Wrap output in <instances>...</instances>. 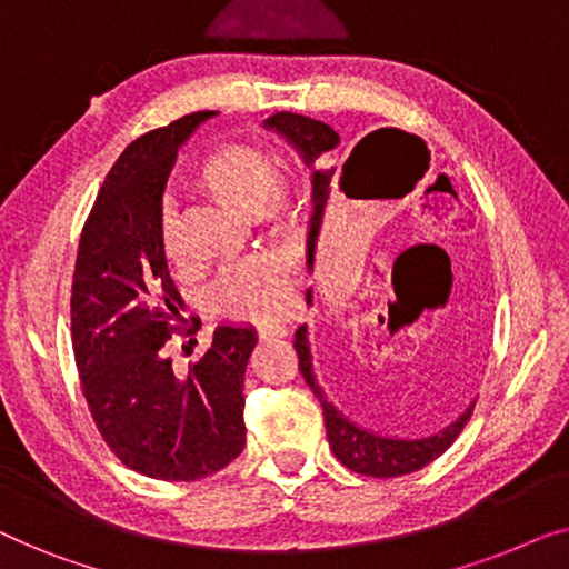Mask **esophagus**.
I'll use <instances>...</instances> for the list:
<instances>
[{
    "mask_svg": "<svg viewBox=\"0 0 569 569\" xmlns=\"http://www.w3.org/2000/svg\"><path fill=\"white\" fill-rule=\"evenodd\" d=\"M261 339H277V337H287V326H263L259 329Z\"/></svg>",
    "mask_w": 569,
    "mask_h": 569,
    "instance_id": "34e87169",
    "label": "esophagus"
}]
</instances>
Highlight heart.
Wrapping results in <instances>:
<instances>
[{
	"label": "heart",
	"instance_id": "1",
	"mask_svg": "<svg viewBox=\"0 0 569 569\" xmlns=\"http://www.w3.org/2000/svg\"><path fill=\"white\" fill-rule=\"evenodd\" d=\"M199 186L217 204L246 217H261L271 224H284L287 197L277 160L253 147H228L214 152L199 170ZM162 251L173 267H183L176 222H162ZM295 279L290 263L282 259H253L243 267L224 271L209 290V308L230 321L274 323L292 306Z\"/></svg>",
	"mask_w": 569,
	"mask_h": 569
}]
</instances>
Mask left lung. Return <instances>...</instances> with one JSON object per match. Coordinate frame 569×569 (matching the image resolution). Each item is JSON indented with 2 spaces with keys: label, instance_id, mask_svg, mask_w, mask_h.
Returning a JSON list of instances; mask_svg holds the SVG:
<instances>
[{
  "label": "left lung",
  "instance_id": "1",
  "mask_svg": "<svg viewBox=\"0 0 569 569\" xmlns=\"http://www.w3.org/2000/svg\"><path fill=\"white\" fill-rule=\"evenodd\" d=\"M263 127L277 131V134H282L287 142L302 154L306 166H313L321 154L331 152L333 147L339 144V134L329 127V123L308 119V116H300V113H287V111L274 113L263 121ZM360 147L362 142L355 147L352 154H349V160L345 162V176H341L345 181L339 186L349 183V176H352V166H355V154L360 152ZM331 178H333V168L313 170V217H310V232H308V267L310 269H313V253H316L318 230H321V222H323V209L331 193ZM308 300H310V292H308ZM295 352H298L302 378H306L310 391L318 396V401H321L323 407L326 435H329V446L333 450V456H337L347 469L365 473V477H376V479L401 477V473L419 471L422 466L435 461V458L442 456L450 446H453V440L461 435L466 422L471 419L473 403H477L471 401L456 422L442 427L440 432L430 435V438H388V435L365 430V427L349 422V419L341 415L333 403L326 401V396L321 391V386H318L316 372H313V357H310L306 323L295 331Z\"/></svg>",
  "mask_w": 569,
  "mask_h": 569
}]
</instances>
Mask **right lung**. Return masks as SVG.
I'll return each mask as SVG.
<instances>
[{
    "label": "right lung",
    "instance_id": "right-lung-1",
    "mask_svg": "<svg viewBox=\"0 0 569 569\" xmlns=\"http://www.w3.org/2000/svg\"><path fill=\"white\" fill-rule=\"evenodd\" d=\"M214 111L134 139L106 176L77 248L72 347L92 422L116 458L162 481H197L246 446L243 376L256 331L217 326L212 347L176 370L166 347L191 337L162 251V191L178 147Z\"/></svg>",
    "mask_w": 569,
    "mask_h": 569
}]
</instances>
